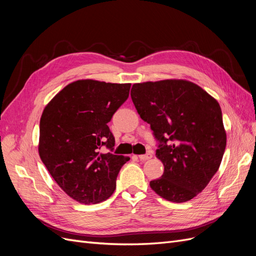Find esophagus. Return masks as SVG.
Returning a JSON list of instances; mask_svg holds the SVG:
<instances>
[{
    "instance_id": "obj_1",
    "label": "esophagus",
    "mask_w": 256,
    "mask_h": 256,
    "mask_svg": "<svg viewBox=\"0 0 256 256\" xmlns=\"http://www.w3.org/2000/svg\"><path fill=\"white\" fill-rule=\"evenodd\" d=\"M152 157V154L150 152H148L147 154H140V156H138V158H140V160H148V159H150Z\"/></svg>"
}]
</instances>
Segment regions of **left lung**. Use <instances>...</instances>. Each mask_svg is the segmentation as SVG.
I'll return each instance as SVG.
<instances>
[{"label":"left lung","mask_w":256,"mask_h":256,"mask_svg":"<svg viewBox=\"0 0 256 256\" xmlns=\"http://www.w3.org/2000/svg\"><path fill=\"white\" fill-rule=\"evenodd\" d=\"M131 99L158 142L156 157L164 166L150 188L175 203L202 192L218 171L226 146L218 102L186 80L136 83Z\"/></svg>","instance_id":"obj_1"}]
</instances>
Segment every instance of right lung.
<instances>
[{
  "label": "right lung",
  "instance_id": "add662e5",
  "mask_svg": "<svg viewBox=\"0 0 256 256\" xmlns=\"http://www.w3.org/2000/svg\"><path fill=\"white\" fill-rule=\"evenodd\" d=\"M130 83L78 80L68 84L44 108L38 152L65 193L83 204L109 198L129 157L112 154L115 138L108 122L126 102ZM106 146L110 153L102 154Z\"/></svg>",
  "mask_w": 256,
  "mask_h": 256
}]
</instances>
